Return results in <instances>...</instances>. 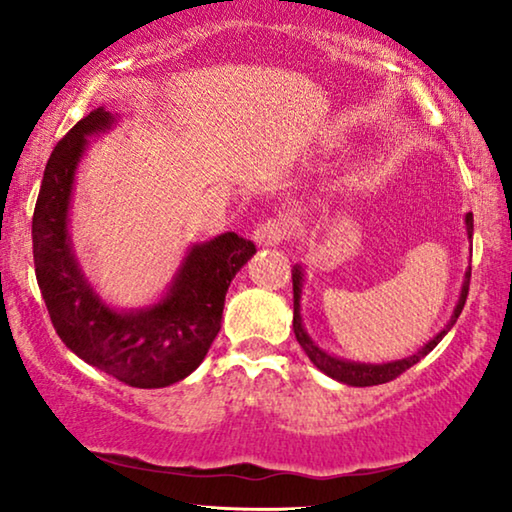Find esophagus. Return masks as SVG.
I'll list each match as a JSON object with an SVG mask.
<instances>
[{
  "label": "esophagus",
  "instance_id": "34e87169",
  "mask_svg": "<svg viewBox=\"0 0 512 512\" xmlns=\"http://www.w3.org/2000/svg\"><path fill=\"white\" fill-rule=\"evenodd\" d=\"M291 233V221L286 216H272V219L258 223L254 228V242L258 247H277Z\"/></svg>",
  "mask_w": 512,
  "mask_h": 512
}]
</instances>
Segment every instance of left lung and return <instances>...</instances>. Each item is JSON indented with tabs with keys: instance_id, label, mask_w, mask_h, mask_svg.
<instances>
[{
	"instance_id": "left-lung-1",
	"label": "left lung",
	"mask_w": 512,
	"mask_h": 512,
	"mask_svg": "<svg viewBox=\"0 0 512 512\" xmlns=\"http://www.w3.org/2000/svg\"><path fill=\"white\" fill-rule=\"evenodd\" d=\"M466 233L468 237H473V214L468 212L466 214ZM293 275V333H296V340L300 342V347L305 349V354L310 356V361L317 366L321 373H326L328 377H333V380H338L342 384H349V387H373V384H384V382H391L396 380L398 375L405 373V370L415 366L417 361H422L426 354L431 352L433 347L438 345L440 340L445 338L447 331L457 324L461 310H464L466 305V296H468V282H471V270L466 272L464 277V286H461V296H459V303L454 307L450 321H447V326L440 331L436 338L426 342V345L415 352L408 359H401V361H389V363H359V361H345V359H338V356L328 354L321 349L319 345H314L310 335H307L305 326H303V317H300V293H303V268L296 265V268L291 270Z\"/></svg>"
}]
</instances>
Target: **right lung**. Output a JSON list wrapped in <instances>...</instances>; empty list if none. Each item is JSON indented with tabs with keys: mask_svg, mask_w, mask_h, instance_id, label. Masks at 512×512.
<instances>
[{
	"mask_svg": "<svg viewBox=\"0 0 512 512\" xmlns=\"http://www.w3.org/2000/svg\"><path fill=\"white\" fill-rule=\"evenodd\" d=\"M116 116L104 107L81 118L55 146L32 216L34 272L60 340L90 366L137 389H160L200 366L221 331L226 291L256 254L251 240L223 233L193 244L156 305L114 310L97 296L69 240V205L88 137Z\"/></svg>",
	"mask_w": 512,
	"mask_h": 512,
	"instance_id": "obj_1",
	"label": "right lung"
}]
</instances>
